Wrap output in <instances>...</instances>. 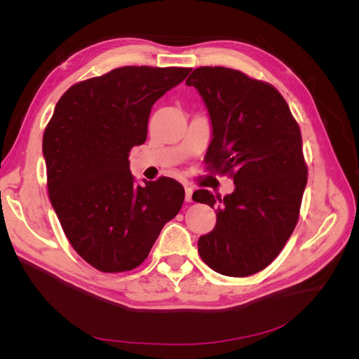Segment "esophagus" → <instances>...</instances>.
<instances>
[{"label": "esophagus", "mask_w": 359, "mask_h": 359, "mask_svg": "<svg viewBox=\"0 0 359 359\" xmlns=\"http://www.w3.org/2000/svg\"><path fill=\"white\" fill-rule=\"evenodd\" d=\"M191 194H193V189L191 187H186V201L191 202Z\"/></svg>", "instance_id": "obj_1"}]
</instances>
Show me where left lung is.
Here are the masks:
<instances>
[{
  "label": "left lung",
  "instance_id": "left-lung-1",
  "mask_svg": "<svg viewBox=\"0 0 359 359\" xmlns=\"http://www.w3.org/2000/svg\"><path fill=\"white\" fill-rule=\"evenodd\" d=\"M186 83L199 91L211 118L206 169L235 182L224 198L193 193L194 202L217 206L199 255L223 276L256 274L280 255L299 219L307 184L299 126L273 85L240 70L199 67Z\"/></svg>",
  "mask_w": 359,
  "mask_h": 359
}]
</instances>
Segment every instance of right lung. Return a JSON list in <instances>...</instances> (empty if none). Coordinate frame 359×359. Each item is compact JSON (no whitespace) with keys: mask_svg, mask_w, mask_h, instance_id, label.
Returning a JSON list of instances; mask_svg holds the SVG:
<instances>
[{"mask_svg":"<svg viewBox=\"0 0 359 359\" xmlns=\"http://www.w3.org/2000/svg\"><path fill=\"white\" fill-rule=\"evenodd\" d=\"M190 72L126 66L78 82L45 128L50 203L76 253L102 273L139 266L181 210V184L160 177L135 186L128 156L147 140L151 107Z\"/></svg>","mask_w":359,"mask_h":359,"instance_id":"1","label":"right lung"}]
</instances>
